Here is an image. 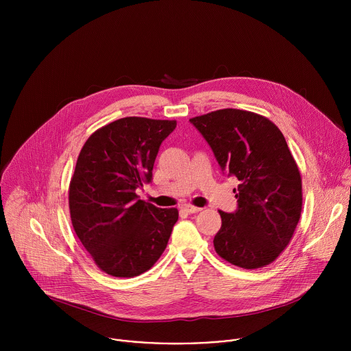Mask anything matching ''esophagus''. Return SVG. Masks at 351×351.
I'll return each instance as SVG.
<instances>
[{
  "label": "esophagus",
  "mask_w": 351,
  "mask_h": 351,
  "mask_svg": "<svg viewBox=\"0 0 351 351\" xmlns=\"http://www.w3.org/2000/svg\"><path fill=\"white\" fill-rule=\"evenodd\" d=\"M183 210L189 214H195V213H199L202 211V208L199 207H194V206H183Z\"/></svg>",
  "instance_id": "1"
}]
</instances>
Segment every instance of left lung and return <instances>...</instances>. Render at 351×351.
Here are the masks:
<instances>
[{
    "instance_id": "left-lung-1",
    "label": "left lung",
    "mask_w": 351,
    "mask_h": 351,
    "mask_svg": "<svg viewBox=\"0 0 351 351\" xmlns=\"http://www.w3.org/2000/svg\"><path fill=\"white\" fill-rule=\"evenodd\" d=\"M190 122L211 145L222 171L240 182L237 210L219 211L217 254L232 265L258 269L290 243L302 215V175L279 128L268 118L225 108Z\"/></svg>"
}]
</instances>
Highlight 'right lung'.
I'll return each mask as SVG.
<instances>
[{
	"label": "right lung",
	"mask_w": 351,
	"mask_h": 351,
	"mask_svg": "<svg viewBox=\"0 0 351 351\" xmlns=\"http://www.w3.org/2000/svg\"><path fill=\"white\" fill-rule=\"evenodd\" d=\"M176 121L128 117L97 129L84 143L69 183V211L76 236L95 265L117 278L152 268L179 218L176 208L138 199L152 182L161 143Z\"/></svg>",
	"instance_id": "right-lung-1"
}]
</instances>
